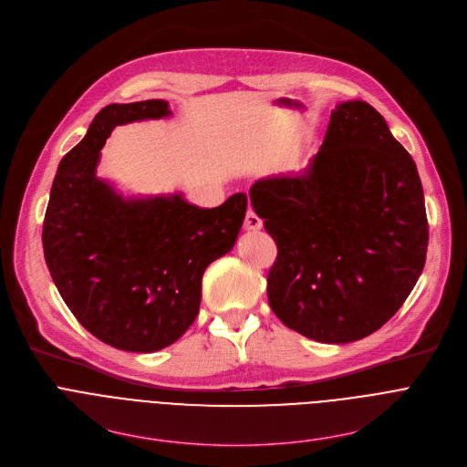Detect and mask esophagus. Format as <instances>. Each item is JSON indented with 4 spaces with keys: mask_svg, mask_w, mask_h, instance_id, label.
I'll use <instances>...</instances> for the list:
<instances>
[{
    "mask_svg": "<svg viewBox=\"0 0 467 467\" xmlns=\"http://www.w3.org/2000/svg\"><path fill=\"white\" fill-rule=\"evenodd\" d=\"M262 227V220L254 214V211H247L245 213V220H244V229L245 231H258Z\"/></svg>",
    "mask_w": 467,
    "mask_h": 467,
    "instance_id": "34e87169",
    "label": "esophagus"
}]
</instances>
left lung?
Segmentation results:
<instances>
[{
    "label": "left lung",
    "mask_w": 467,
    "mask_h": 467,
    "mask_svg": "<svg viewBox=\"0 0 467 467\" xmlns=\"http://www.w3.org/2000/svg\"><path fill=\"white\" fill-rule=\"evenodd\" d=\"M249 197L277 244L270 306L310 340L369 337L423 272L429 223L416 162L366 101L337 105L308 168L258 179Z\"/></svg>",
    "instance_id": "8db88e82"
}]
</instances>
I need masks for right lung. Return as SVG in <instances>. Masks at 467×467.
I'll use <instances>...</instances> for the list:
<instances>
[{
  "label": "right lung",
  "instance_id": "add662e5",
  "mask_svg": "<svg viewBox=\"0 0 467 467\" xmlns=\"http://www.w3.org/2000/svg\"><path fill=\"white\" fill-rule=\"evenodd\" d=\"M168 101L112 103L58 164L44 216L51 279L78 321L121 351L153 353L177 342L202 303L207 265L229 253L247 195L199 209L182 193L125 199L96 177L116 125L170 116Z\"/></svg>",
  "mask_w": 467,
  "mask_h": 467
}]
</instances>
